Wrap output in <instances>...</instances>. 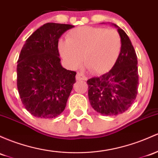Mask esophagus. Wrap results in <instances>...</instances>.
I'll list each match as a JSON object with an SVG mask.
<instances>
[{"instance_id": "esophagus-1", "label": "esophagus", "mask_w": 158, "mask_h": 158, "mask_svg": "<svg viewBox=\"0 0 158 158\" xmlns=\"http://www.w3.org/2000/svg\"><path fill=\"white\" fill-rule=\"evenodd\" d=\"M76 80H87V76H85L84 74L82 73H77V74H76Z\"/></svg>"}]
</instances>
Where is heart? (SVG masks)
Returning <instances> with one entry per match:
<instances>
[{
  "label": "heart",
  "mask_w": 158,
  "mask_h": 158,
  "mask_svg": "<svg viewBox=\"0 0 158 158\" xmlns=\"http://www.w3.org/2000/svg\"><path fill=\"white\" fill-rule=\"evenodd\" d=\"M58 51L67 65L76 68L82 63L95 74L110 70L117 61L122 48L121 35L114 29L84 26L73 29L67 40H60Z\"/></svg>",
  "instance_id": "1"
}]
</instances>
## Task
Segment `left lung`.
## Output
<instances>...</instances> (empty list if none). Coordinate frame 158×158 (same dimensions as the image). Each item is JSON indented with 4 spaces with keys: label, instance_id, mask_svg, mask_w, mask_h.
Segmentation results:
<instances>
[{
    "label": "left lung",
    "instance_id": "obj_1",
    "mask_svg": "<svg viewBox=\"0 0 158 158\" xmlns=\"http://www.w3.org/2000/svg\"><path fill=\"white\" fill-rule=\"evenodd\" d=\"M114 25L122 40L120 55L108 73L87 81L90 103L94 110L103 115H117L127 111L138 93L136 52L127 34Z\"/></svg>",
    "mask_w": 158,
    "mask_h": 158
}]
</instances>
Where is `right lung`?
Instances as JSON below:
<instances>
[{
    "mask_svg": "<svg viewBox=\"0 0 158 158\" xmlns=\"http://www.w3.org/2000/svg\"><path fill=\"white\" fill-rule=\"evenodd\" d=\"M73 25L44 24L27 39L17 63V88L25 109L35 117L53 118L64 110L76 82L75 71L60 64L58 44Z\"/></svg>",
    "mask_w": 158,
    "mask_h": 158,
    "instance_id": "obj_1",
    "label": "right lung"
}]
</instances>
